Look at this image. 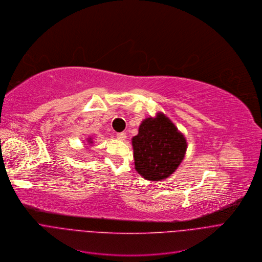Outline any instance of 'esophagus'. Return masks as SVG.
<instances>
[{
	"label": "esophagus",
	"instance_id": "esophagus-1",
	"mask_svg": "<svg viewBox=\"0 0 262 262\" xmlns=\"http://www.w3.org/2000/svg\"><path fill=\"white\" fill-rule=\"evenodd\" d=\"M117 137L120 139V140H125L127 138V135L125 132H120L117 134Z\"/></svg>",
	"mask_w": 262,
	"mask_h": 262
}]
</instances>
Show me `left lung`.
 Returning a JSON list of instances; mask_svg holds the SVG:
<instances>
[{"mask_svg": "<svg viewBox=\"0 0 262 262\" xmlns=\"http://www.w3.org/2000/svg\"><path fill=\"white\" fill-rule=\"evenodd\" d=\"M132 145L135 169L149 181H162L171 176L187 150L185 136L162 113L142 121Z\"/></svg>", "mask_w": 262, "mask_h": 262, "instance_id": "obj_1", "label": "left lung"}]
</instances>
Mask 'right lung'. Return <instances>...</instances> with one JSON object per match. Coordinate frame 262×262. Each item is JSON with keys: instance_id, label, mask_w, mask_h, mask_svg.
<instances>
[{"instance_id": "right-lung-1", "label": "right lung", "mask_w": 262, "mask_h": 262, "mask_svg": "<svg viewBox=\"0 0 262 262\" xmlns=\"http://www.w3.org/2000/svg\"><path fill=\"white\" fill-rule=\"evenodd\" d=\"M88 141H89V143H92V138L89 137V140H88Z\"/></svg>"}]
</instances>
